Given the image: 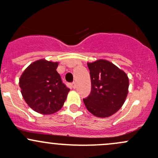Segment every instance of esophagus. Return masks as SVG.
Masks as SVG:
<instances>
[{"label":"esophagus","instance_id":"1","mask_svg":"<svg viewBox=\"0 0 158 158\" xmlns=\"http://www.w3.org/2000/svg\"><path fill=\"white\" fill-rule=\"evenodd\" d=\"M70 85H71L72 88H73V89H76V82H72V83L70 84Z\"/></svg>","mask_w":158,"mask_h":158}]
</instances>
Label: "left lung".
Segmentation results:
<instances>
[{"instance_id": "1", "label": "left lung", "mask_w": 158, "mask_h": 158, "mask_svg": "<svg viewBox=\"0 0 158 158\" xmlns=\"http://www.w3.org/2000/svg\"><path fill=\"white\" fill-rule=\"evenodd\" d=\"M90 95L83 102L89 112L99 118L112 115L121 109L128 92V76L115 65L105 60L88 63Z\"/></svg>"}]
</instances>
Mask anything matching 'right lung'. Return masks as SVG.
<instances>
[{
	"label": "right lung",
	"instance_id": "1",
	"mask_svg": "<svg viewBox=\"0 0 158 158\" xmlns=\"http://www.w3.org/2000/svg\"><path fill=\"white\" fill-rule=\"evenodd\" d=\"M58 63L40 60L31 63L19 79L23 99L35 111L53 114L63 107L70 89L57 73Z\"/></svg>",
	"mask_w": 158,
	"mask_h": 158
}]
</instances>
